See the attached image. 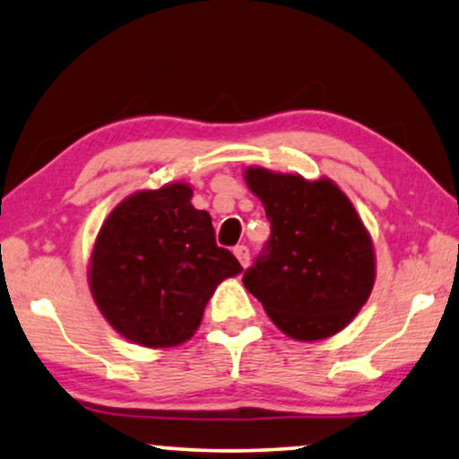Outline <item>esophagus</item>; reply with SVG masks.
Here are the masks:
<instances>
[{"instance_id":"1","label":"esophagus","mask_w":459,"mask_h":459,"mask_svg":"<svg viewBox=\"0 0 459 459\" xmlns=\"http://www.w3.org/2000/svg\"><path fill=\"white\" fill-rule=\"evenodd\" d=\"M233 252H235V255H237V260L241 262V266L246 268V266L249 264V249H247L246 246H237V247L233 249Z\"/></svg>"}]
</instances>
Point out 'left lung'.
<instances>
[{
  "label": "left lung",
  "instance_id": "1",
  "mask_svg": "<svg viewBox=\"0 0 459 459\" xmlns=\"http://www.w3.org/2000/svg\"><path fill=\"white\" fill-rule=\"evenodd\" d=\"M246 182L271 222L266 247L243 285L293 340L338 333L368 302L374 243L351 199L329 178L247 168Z\"/></svg>",
  "mask_w": 459,
  "mask_h": 459
}]
</instances>
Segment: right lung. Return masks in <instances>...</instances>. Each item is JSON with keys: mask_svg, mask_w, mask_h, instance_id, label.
<instances>
[{"mask_svg": "<svg viewBox=\"0 0 459 459\" xmlns=\"http://www.w3.org/2000/svg\"><path fill=\"white\" fill-rule=\"evenodd\" d=\"M193 188L172 182L138 191L108 213L90 255L88 281L102 316L146 348L178 346L197 332L205 304L243 268L216 246Z\"/></svg>", "mask_w": 459, "mask_h": 459, "instance_id": "add662e5", "label": "right lung"}]
</instances>
